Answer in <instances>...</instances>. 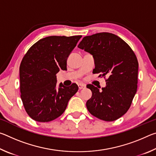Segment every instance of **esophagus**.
<instances>
[{
	"instance_id": "34e87169",
	"label": "esophagus",
	"mask_w": 156,
	"mask_h": 156,
	"mask_svg": "<svg viewBox=\"0 0 156 156\" xmlns=\"http://www.w3.org/2000/svg\"><path fill=\"white\" fill-rule=\"evenodd\" d=\"M86 87V85L84 84H78V88L79 89H83Z\"/></svg>"
}]
</instances>
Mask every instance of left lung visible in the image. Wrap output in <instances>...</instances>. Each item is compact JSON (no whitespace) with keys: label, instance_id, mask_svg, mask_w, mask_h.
<instances>
[{"label":"left lung","instance_id":"obj_1","mask_svg":"<svg viewBox=\"0 0 156 156\" xmlns=\"http://www.w3.org/2000/svg\"><path fill=\"white\" fill-rule=\"evenodd\" d=\"M93 56L94 73L107 76L100 91L92 84L86 106L91 114L105 121H114L126 113L138 87V62L129 44L115 34L102 32L85 36L78 45Z\"/></svg>","mask_w":156,"mask_h":156}]
</instances>
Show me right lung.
<instances>
[{"label": "right lung", "mask_w": 156, "mask_h": 156, "mask_svg": "<svg viewBox=\"0 0 156 156\" xmlns=\"http://www.w3.org/2000/svg\"><path fill=\"white\" fill-rule=\"evenodd\" d=\"M82 36H51L31 46L20 66V97L33 120L47 122L58 118L78 90L76 84L57 87L56 73L67 69V60Z\"/></svg>", "instance_id": "add662e5"}]
</instances>
